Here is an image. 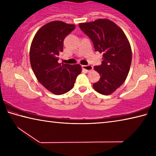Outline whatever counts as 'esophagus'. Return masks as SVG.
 I'll list each match as a JSON object with an SVG mask.
<instances>
[{"mask_svg":"<svg viewBox=\"0 0 156 156\" xmlns=\"http://www.w3.org/2000/svg\"><path fill=\"white\" fill-rule=\"evenodd\" d=\"M83 69L87 72H91V70H93V67L91 65H83Z\"/></svg>","mask_w":156,"mask_h":156,"instance_id":"34e87169","label":"esophagus"}]
</instances>
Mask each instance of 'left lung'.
<instances>
[{
  "mask_svg": "<svg viewBox=\"0 0 156 156\" xmlns=\"http://www.w3.org/2000/svg\"><path fill=\"white\" fill-rule=\"evenodd\" d=\"M91 38L96 51L102 53V64L94 69L100 76L94 89L103 95H110L125 81L130 69L132 51L123 31L109 19H98L79 24Z\"/></svg>",
  "mask_w": 156,
  "mask_h": 156,
  "instance_id": "1",
  "label": "left lung"
}]
</instances>
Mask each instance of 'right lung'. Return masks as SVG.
<instances>
[{"label":"right lung","instance_id":"1","mask_svg":"<svg viewBox=\"0 0 156 156\" xmlns=\"http://www.w3.org/2000/svg\"><path fill=\"white\" fill-rule=\"evenodd\" d=\"M76 27L60 20L47 23L37 31L31 42L30 59L32 70L42 85L56 95L71 90L80 74V65L58 62L63 51V41Z\"/></svg>","mask_w":156,"mask_h":156}]
</instances>
